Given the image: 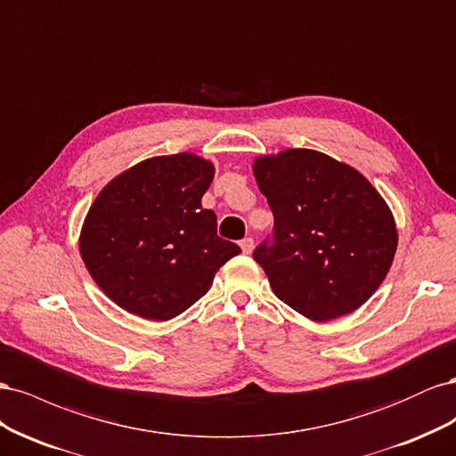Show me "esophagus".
I'll use <instances>...</instances> for the list:
<instances>
[{
  "mask_svg": "<svg viewBox=\"0 0 456 456\" xmlns=\"http://www.w3.org/2000/svg\"><path fill=\"white\" fill-rule=\"evenodd\" d=\"M240 245H241V251H243L245 255H249V253L253 251L255 241H253V238H243V240L240 241Z\"/></svg>",
  "mask_w": 456,
  "mask_h": 456,
  "instance_id": "34e87169",
  "label": "esophagus"
}]
</instances>
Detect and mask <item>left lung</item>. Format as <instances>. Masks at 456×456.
<instances>
[{
    "label": "left lung",
    "instance_id": "obj_1",
    "mask_svg": "<svg viewBox=\"0 0 456 456\" xmlns=\"http://www.w3.org/2000/svg\"><path fill=\"white\" fill-rule=\"evenodd\" d=\"M273 215L253 251L275 297L314 322L360 308L397 247L392 211L367 178L322 151L289 148L253 165Z\"/></svg>",
    "mask_w": 456,
    "mask_h": 456
}]
</instances>
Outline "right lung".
I'll return each mask as SVG.
<instances>
[{
  "label": "right lung",
  "mask_w": 456,
  "mask_h": 456,
  "mask_svg": "<svg viewBox=\"0 0 456 456\" xmlns=\"http://www.w3.org/2000/svg\"><path fill=\"white\" fill-rule=\"evenodd\" d=\"M213 163L194 154L136 163L104 186L81 228L89 273L118 306L167 322L200 300L215 273L241 253L216 236V215L201 198Z\"/></svg>",
  "instance_id": "right-lung-1"
}]
</instances>
